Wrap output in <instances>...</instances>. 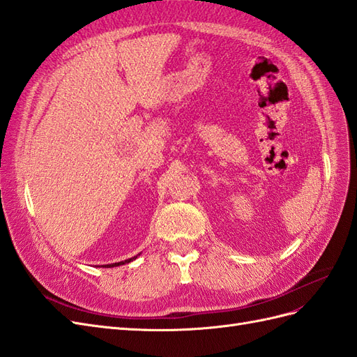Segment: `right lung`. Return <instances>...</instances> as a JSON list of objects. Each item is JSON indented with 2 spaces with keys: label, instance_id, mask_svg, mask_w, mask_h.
Masks as SVG:
<instances>
[{
  "label": "right lung",
  "instance_id": "add662e5",
  "mask_svg": "<svg viewBox=\"0 0 357 357\" xmlns=\"http://www.w3.org/2000/svg\"><path fill=\"white\" fill-rule=\"evenodd\" d=\"M137 257V256H136ZM136 257H133V259H128V260H124V261H119V263H112V264H106L107 268H114V266H121V264H126V263H130L131 260H135Z\"/></svg>",
  "mask_w": 357,
  "mask_h": 357
}]
</instances>
